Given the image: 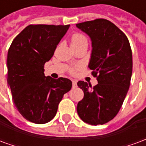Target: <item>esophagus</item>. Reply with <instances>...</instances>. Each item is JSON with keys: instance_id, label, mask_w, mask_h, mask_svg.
Instances as JSON below:
<instances>
[{"instance_id": "esophagus-1", "label": "esophagus", "mask_w": 146, "mask_h": 146, "mask_svg": "<svg viewBox=\"0 0 146 146\" xmlns=\"http://www.w3.org/2000/svg\"><path fill=\"white\" fill-rule=\"evenodd\" d=\"M76 80H73V88H76Z\"/></svg>"}]
</instances>
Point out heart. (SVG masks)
<instances>
[{"instance_id": "obj_1", "label": "heart", "mask_w": 146, "mask_h": 146, "mask_svg": "<svg viewBox=\"0 0 146 146\" xmlns=\"http://www.w3.org/2000/svg\"><path fill=\"white\" fill-rule=\"evenodd\" d=\"M84 42H88V39L86 37L85 35H84L83 33H73L71 36V44L73 47H76L78 45L81 44ZM76 70V68H72L70 70L71 73H74Z\"/></svg>"}]
</instances>
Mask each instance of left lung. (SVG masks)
<instances>
[{"label":"left lung","mask_w":146,"mask_h":146,"mask_svg":"<svg viewBox=\"0 0 146 146\" xmlns=\"http://www.w3.org/2000/svg\"><path fill=\"white\" fill-rule=\"evenodd\" d=\"M76 27L92 39L88 67L98 80L94 87L78 81L84 95L77 104V113L89 124H104L116 116L128 92L133 66L131 45L124 33L107 19L87 21Z\"/></svg>","instance_id":"1"}]
</instances>
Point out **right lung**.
<instances>
[{
  "label": "right lung",
  "instance_id": "right-lung-1",
  "mask_svg": "<svg viewBox=\"0 0 146 146\" xmlns=\"http://www.w3.org/2000/svg\"><path fill=\"white\" fill-rule=\"evenodd\" d=\"M70 25H29L15 37L8 49V84L15 107L24 118L42 124L57 113L64 94L72 88L64 77L45 76L44 63L51 59L55 48Z\"/></svg>",
  "mask_w": 146,
  "mask_h": 146
}]
</instances>
